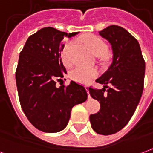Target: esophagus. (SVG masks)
<instances>
[{
  "label": "esophagus",
  "instance_id": "1",
  "mask_svg": "<svg viewBox=\"0 0 153 153\" xmlns=\"http://www.w3.org/2000/svg\"><path fill=\"white\" fill-rule=\"evenodd\" d=\"M85 89H86L87 93H88V98H90L91 97H90V94H89V88H88V86L85 87Z\"/></svg>",
  "mask_w": 153,
  "mask_h": 153
}]
</instances>
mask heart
Masks as SVG:
<instances>
[{
  "mask_svg": "<svg viewBox=\"0 0 153 153\" xmlns=\"http://www.w3.org/2000/svg\"><path fill=\"white\" fill-rule=\"evenodd\" d=\"M84 43L89 48L91 51L96 56H102L107 51V45L106 42L97 36H89L84 38ZM74 42L71 40L66 41L64 43L60 56L61 60L64 65H69L71 63V56H70V49L73 46ZM99 71L96 68L77 65L72 68L70 71V77L71 79L76 81L78 83L87 84L90 83L93 79L98 76Z\"/></svg>",
  "mask_w": 153,
  "mask_h": 153,
  "instance_id": "b5f03b06",
  "label": "heart"
}]
</instances>
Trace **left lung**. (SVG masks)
Segmentation results:
<instances>
[{"label":"left lung","mask_w":153,"mask_h":153,"mask_svg":"<svg viewBox=\"0 0 153 153\" xmlns=\"http://www.w3.org/2000/svg\"><path fill=\"white\" fill-rule=\"evenodd\" d=\"M99 35L111 44L113 57L108 70L96 80L104 84L102 89L89 88L91 97L101 105L100 111L90 115L89 120L96 133L109 135L124 128L138 106L143 90L145 61L138 42L124 28L111 25Z\"/></svg>","instance_id":"left-lung-1"}]
</instances>
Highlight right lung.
<instances>
[{
  "label": "right lung",
  "instance_id": "right-lung-1",
  "mask_svg": "<svg viewBox=\"0 0 153 153\" xmlns=\"http://www.w3.org/2000/svg\"><path fill=\"white\" fill-rule=\"evenodd\" d=\"M67 33L46 27L31 35L19 54L15 79L20 105L35 128L56 133L66 127L71 110L88 98L85 88L71 81L56 87L66 74L61 61L63 39Z\"/></svg>",
  "mask_w": 153,
  "mask_h": 153
}]
</instances>
